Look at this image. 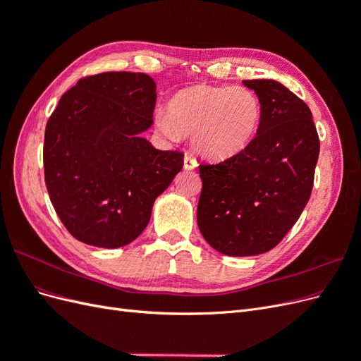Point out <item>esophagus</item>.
<instances>
[{"label": "esophagus", "instance_id": "obj_1", "mask_svg": "<svg viewBox=\"0 0 361 361\" xmlns=\"http://www.w3.org/2000/svg\"><path fill=\"white\" fill-rule=\"evenodd\" d=\"M197 167V161H195L191 155H185L183 158V169L185 170H194Z\"/></svg>", "mask_w": 361, "mask_h": 361}]
</instances>
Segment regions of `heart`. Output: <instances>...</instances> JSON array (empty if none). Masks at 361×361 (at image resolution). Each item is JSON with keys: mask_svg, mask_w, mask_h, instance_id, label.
Instances as JSON below:
<instances>
[{"mask_svg": "<svg viewBox=\"0 0 361 361\" xmlns=\"http://www.w3.org/2000/svg\"><path fill=\"white\" fill-rule=\"evenodd\" d=\"M262 104L247 87L192 85L174 94L169 113L159 111L155 125L170 141L191 135L197 154L223 159L243 152L259 133Z\"/></svg>", "mask_w": 361, "mask_h": 361, "instance_id": "b5f03b06", "label": "heart"}]
</instances>
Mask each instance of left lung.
Returning a JSON list of instances; mask_svg holds the SVG:
<instances>
[{"label":"left lung","mask_w":361,"mask_h":361,"mask_svg":"<svg viewBox=\"0 0 361 361\" xmlns=\"http://www.w3.org/2000/svg\"><path fill=\"white\" fill-rule=\"evenodd\" d=\"M262 104L255 140L239 154L200 164L197 224L206 243L226 256L274 248L307 204L319 157L310 108L274 80H247Z\"/></svg>","instance_id":"8db88e82"}]
</instances>
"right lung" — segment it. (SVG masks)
<instances>
[{"instance_id":"1","label":"right lung","mask_w":361,"mask_h":361,"mask_svg":"<svg viewBox=\"0 0 361 361\" xmlns=\"http://www.w3.org/2000/svg\"><path fill=\"white\" fill-rule=\"evenodd\" d=\"M157 84L146 73L84 76L61 96L43 143L51 203L78 241L118 248L149 224L152 206L183 167L141 134L154 123Z\"/></svg>"}]
</instances>
